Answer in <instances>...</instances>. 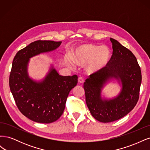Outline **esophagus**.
I'll list each match as a JSON object with an SVG mask.
<instances>
[{
  "label": "esophagus",
  "mask_w": 150,
  "mask_h": 150,
  "mask_svg": "<svg viewBox=\"0 0 150 150\" xmlns=\"http://www.w3.org/2000/svg\"><path fill=\"white\" fill-rule=\"evenodd\" d=\"M84 81V79L83 77H81V76L79 77V78H78V82L79 83H83Z\"/></svg>",
  "instance_id": "1"
}]
</instances>
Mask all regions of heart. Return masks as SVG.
Instances as JSON below:
<instances>
[{
	"instance_id": "b5f03b06",
	"label": "heart",
	"mask_w": 150,
	"mask_h": 150,
	"mask_svg": "<svg viewBox=\"0 0 150 150\" xmlns=\"http://www.w3.org/2000/svg\"><path fill=\"white\" fill-rule=\"evenodd\" d=\"M73 60L79 65L87 64L86 69L91 73L101 71L110 61L111 54L106 46H99L93 44L82 45L77 47L72 54ZM73 60L71 57H66V62L72 65Z\"/></svg>"
}]
</instances>
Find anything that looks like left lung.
Returning <instances> with one entry per match:
<instances>
[{
	"label": "left lung",
	"instance_id": "8db88e82",
	"mask_svg": "<svg viewBox=\"0 0 150 150\" xmlns=\"http://www.w3.org/2000/svg\"><path fill=\"white\" fill-rule=\"evenodd\" d=\"M112 54L107 66L91 74L84 83L86 102L91 114L103 122L122 118L133 110L139 99L142 72L137 58L131 51L110 38ZM114 77L122 84L120 94L116 98L103 100L101 89L109 79Z\"/></svg>",
	"mask_w": 150,
	"mask_h": 150
}]
</instances>
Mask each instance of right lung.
<instances>
[{"mask_svg": "<svg viewBox=\"0 0 150 150\" xmlns=\"http://www.w3.org/2000/svg\"><path fill=\"white\" fill-rule=\"evenodd\" d=\"M61 41L38 40L18 51L12 61L9 87L21 113L30 120L51 123L62 115L70 91L78 83V76H62L52 68L41 82L32 80L28 74L29 58L53 51Z\"/></svg>", "mask_w": 150, "mask_h": 150, "instance_id": "right-lung-1", "label": "right lung"}]
</instances>
